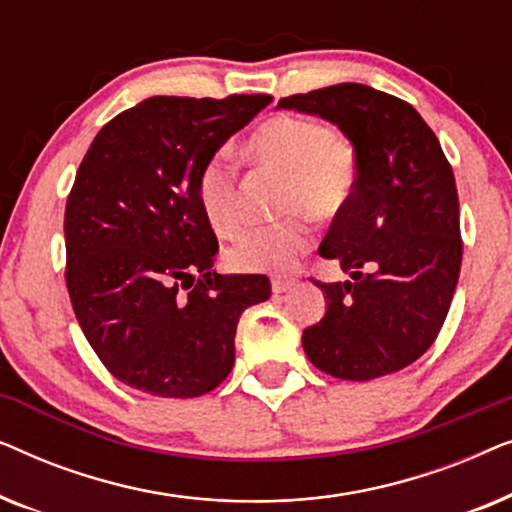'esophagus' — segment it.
Listing matches in <instances>:
<instances>
[{"label": "esophagus", "instance_id": "obj_1", "mask_svg": "<svg viewBox=\"0 0 512 512\" xmlns=\"http://www.w3.org/2000/svg\"><path fill=\"white\" fill-rule=\"evenodd\" d=\"M296 286V279L293 277H272V291L275 293H286Z\"/></svg>", "mask_w": 512, "mask_h": 512}]
</instances>
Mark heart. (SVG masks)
Returning a JSON list of instances; mask_svg holds the SVG:
<instances>
[{"mask_svg": "<svg viewBox=\"0 0 512 512\" xmlns=\"http://www.w3.org/2000/svg\"><path fill=\"white\" fill-rule=\"evenodd\" d=\"M254 163L284 172L279 207L293 212L282 221L249 230L230 249V265L242 272H286L312 247L309 216L328 221L354 198L359 184V153L352 139L328 130L317 118L277 114L247 139ZM198 202L212 228L235 237L244 226L240 174L230 153L219 151L198 174Z\"/></svg>", "mask_w": 512, "mask_h": 512, "instance_id": "b5f03b06", "label": "heart"}]
</instances>
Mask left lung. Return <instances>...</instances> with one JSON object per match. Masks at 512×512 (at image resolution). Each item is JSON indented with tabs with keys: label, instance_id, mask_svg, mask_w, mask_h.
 I'll list each match as a JSON object with an SVG mask.
<instances>
[{
	"label": "left lung",
	"instance_id": "obj_1",
	"mask_svg": "<svg viewBox=\"0 0 512 512\" xmlns=\"http://www.w3.org/2000/svg\"><path fill=\"white\" fill-rule=\"evenodd\" d=\"M338 125L359 153V184L319 256L352 282L326 284L328 307L305 328L307 359L366 382L417 361L438 338L461 270L459 195L450 160L415 107L363 83L279 100Z\"/></svg>",
	"mask_w": 512,
	"mask_h": 512
}]
</instances>
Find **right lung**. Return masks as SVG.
Instances as JSON below:
<instances>
[{"label":"right lung","mask_w":512,"mask_h":512,"mask_svg":"<svg viewBox=\"0 0 512 512\" xmlns=\"http://www.w3.org/2000/svg\"><path fill=\"white\" fill-rule=\"evenodd\" d=\"M270 95L149 97L104 125L65 209L67 291L90 347L116 380L195 398L226 380L265 275L212 270L219 242L198 202V174Z\"/></svg>","instance_id":"obj_1"}]
</instances>
